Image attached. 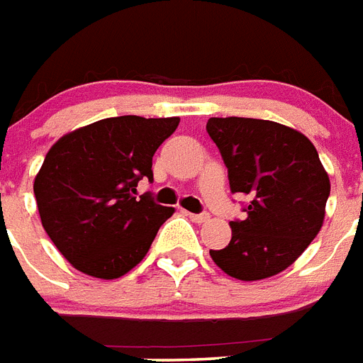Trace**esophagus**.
I'll return each instance as SVG.
<instances>
[{"mask_svg":"<svg viewBox=\"0 0 363 363\" xmlns=\"http://www.w3.org/2000/svg\"><path fill=\"white\" fill-rule=\"evenodd\" d=\"M187 216H189L191 221H195V223L210 221V216H208V213H187Z\"/></svg>","mask_w":363,"mask_h":363,"instance_id":"esophagus-1","label":"esophagus"}]
</instances>
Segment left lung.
Listing matches in <instances>:
<instances>
[{
    "label": "left lung",
    "mask_w": 363,
    "mask_h": 363,
    "mask_svg": "<svg viewBox=\"0 0 363 363\" xmlns=\"http://www.w3.org/2000/svg\"><path fill=\"white\" fill-rule=\"evenodd\" d=\"M206 131L228 168L232 193L249 196L230 221L227 247L210 251L234 279L259 281L286 269L324 223L330 178L311 140L292 127L253 118H210Z\"/></svg>",
    "instance_id": "obj_1"
}]
</instances>
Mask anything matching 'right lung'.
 <instances>
[{"label": "right lung", "mask_w": 363, "mask_h": 363, "mask_svg": "<svg viewBox=\"0 0 363 363\" xmlns=\"http://www.w3.org/2000/svg\"><path fill=\"white\" fill-rule=\"evenodd\" d=\"M179 118H106L67 133L35 176L40 223L72 268L99 279L131 272L174 208L136 199L152 159Z\"/></svg>", "instance_id": "add662e5"}]
</instances>
